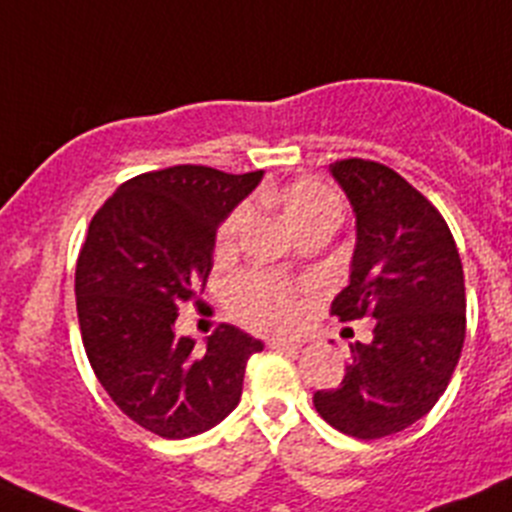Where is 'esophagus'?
Wrapping results in <instances>:
<instances>
[{
	"label": "esophagus",
	"mask_w": 512,
	"mask_h": 512,
	"mask_svg": "<svg viewBox=\"0 0 512 512\" xmlns=\"http://www.w3.org/2000/svg\"><path fill=\"white\" fill-rule=\"evenodd\" d=\"M271 349H299L301 342L299 339H286V337H271L269 339Z\"/></svg>",
	"instance_id": "obj_1"
}]
</instances>
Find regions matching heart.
<instances>
[{
  "mask_svg": "<svg viewBox=\"0 0 512 512\" xmlns=\"http://www.w3.org/2000/svg\"><path fill=\"white\" fill-rule=\"evenodd\" d=\"M276 201H279L286 221L296 233L316 226V223H334L337 226L339 216H342V203H339L337 193L311 178L294 180V183L284 186L276 193ZM246 218L248 206H238L223 221L221 231H218V246H231ZM228 301H231V309L238 319L251 326H261V329H286L299 319L301 311L296 291L284 281L266 274H243L233 279L228 286Z\"/></svg>",
  "mask_w": 512,
  "mask_h": 512,
  "instance_id": "1",
  "label": "heart"
}]
</instances>
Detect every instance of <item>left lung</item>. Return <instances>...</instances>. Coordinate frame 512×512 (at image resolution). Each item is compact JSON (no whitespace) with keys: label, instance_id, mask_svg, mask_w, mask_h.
Listing matches in <instances>:
<instances>
[{"label":"left lung","instance_id":"8db88e82","mask_svg":"<svg viewBox=\"0 0 512 512\" xmlns=\"http://www.w3.org/2000/svg\"><path fill=\"white\" fill-rule=\"evenodd\" d=\"M329 173L357 218L349 284L332 314L377 324L314 407L344 435L377 440L415 425L447 389L465 342V276L445 218L402 175L362 158L337 160Z\"/></svg>","mask_w":512,"mask_h":512}]
</instances>
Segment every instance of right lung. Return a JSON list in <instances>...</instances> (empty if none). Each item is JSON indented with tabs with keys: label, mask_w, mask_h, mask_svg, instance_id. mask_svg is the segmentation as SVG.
Masks as SVG:
<instances>
[{
	"label": "right lung",
	"mask_w": 512,
	"mask_h": 512,
	"mask_svg": "<svg viewBox=\"0 0 512 512\" xmlns=\"http://www.w3.org/2000/svg\"><path fill=\"white\" fill-rule=\"evenodd\" d=\"M264 170L173 165L130 178L92 216L75 269L77 319L95 377L133 422L165 440L201 435L236 410L264 344L223 324L196 349L178 306L196 301L216 231Z\"/></svg>",
	"instance_id": "obj_1"
}]
</instances>
